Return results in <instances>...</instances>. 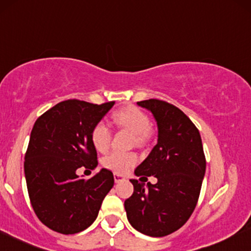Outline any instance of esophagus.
<instances>
[{
	"instance_id": "1",
	"label": "esophagus",
	"mask_w": 251,
	"mask_h": 251,
	"mask_svg": "<svg viewBox=\"0 0 251 251\" xmlns=\"http://www.w3.org/2000/svg\"><path fill=\"white\" fill-rule=\"evenodd\" d=\"M113 177H114V181H116V183H119V182H122V181L125 180V177H124L123 175H120L118 173H114Z\"/></svg>"
}]
</instances>
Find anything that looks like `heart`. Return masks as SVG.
I'll list each match as a JSON object with an SVG mask.
<instances>
[{
	"label": "heart",
	"instance_id": "b5f03b06",
	"mask_svg": "<svg viewBox=\"0 0 251 251\" xmlns=\"http://www.w3.org/2000/svg\"><path fill=\"white\" fill-rule=\"evenodd\" d=\"M113 120L119 127L128 129L134 134L137 145H145L149 143L152 137V129L150 127V119L147 114L135 106H127L120 108L113 114ZM112 132L106 123L99 122L93 127L91 140L93 146L99 152H105L110 147ZM137 162V155L134 153L112 152L104 158L105 167L110 168L117 173H125Z\"/></svg>",
	"mask_w": 251,
	"mask_h": 251
}]
</instances>
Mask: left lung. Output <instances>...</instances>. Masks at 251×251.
<instances>
[{
	"instance_id": "1",
	"label": "left lung",
	"mask_w": 251,
	"mask_h": 251,
	"mask_svg": "<svg viewBox=\"0 0 251 251\" xmlns=\"http://www.w3.org/2000/svg\"><path fill=\"white\" fill-rule=\"evenodd\" d=\"M152 112L158 125V144L134 174L155 176V185L131 180L134 192L125 200L128 222L152 237L182 227L194 212L206 173L200 132L180 108L159 99L138 101ZM147 179V177H146Z\"/></svg>"
}]
</instances>
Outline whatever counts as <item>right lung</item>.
I'll list each match as a JSON object with an SVG mask.
<instances>
[{
    "label": "right lung",
    "mask_w": 251,
    "mask_h": 251,
    "mask_svg": "<svg viewBox=\"0 0 251 251\" xmlns=\"http://www.w3.org/2000/svg\"><path fill=\"white\" fill-rule=\"evenodd\" d=\"M113 105L69 99L36 120L24 156V174L34 212L48 228L76 234L98 216L114 185L112 172L101 168L85 180L77 170H95L98 165L92 129Z\"/></svg>",
    "instance_id": "add662e5"
}]
</instances>
